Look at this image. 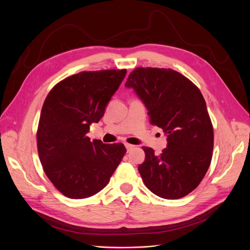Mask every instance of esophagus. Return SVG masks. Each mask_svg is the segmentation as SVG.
<instances>
[{"label":"esophagus","instance_id":"obj_1","mask_svg":"<svg viewBox=\"0 0 250 250\" xmlns=\"http://www.w3.org/2000/svg\"><path fill=\"white\" fill-rule=\"evenodd\" d=\"M125 147H126V149H127V152H129V151H130L131 149L134 148V146H133V145H130V144H125Z\"/></svg>","mask_w":250,"mask_h":250}]
</instances>
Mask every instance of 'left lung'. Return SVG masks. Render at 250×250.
Returning <instances> with one entry per match:
<instances>
[{"label":"left lung","mask_w":250,"mask_h":250,"mask_svg":"<svg viewBox=\"0 0 250 250\" xmlns=\"http://www.w3.org/2000/svg\"><path fill=\"white\" fill-rule=\"evenodd\" d=\"M125 86L145 104L150 124L167 135L160 155L143 148L146 157L139 172L144 184L162 198L185 197L198 187L213 155L214 130L202 94L184 75L157 67H138Z\"/></svg>","instance_id":"left-lung-1"}]
</instances>
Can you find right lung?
<instances>
[{
  "label": "right lung",
  "mask_w": 250,
  "mask_h": 250,
  "mask_svg": "<svg viewBox=\"0 0 250 250\" xmlns=\"http://www.w3.org/2000/svg\"><path fill=\"white\" fill-rule=\"evenodd\" d=\"M126 70L81 72L63 79L43 102L37 129L42 168L59 192L72 199L100 192L126 153L122 143L90 139L89 126L103 117Z\"/></svg>",
  "instance_id": "obj_1"
}]
</instances>
